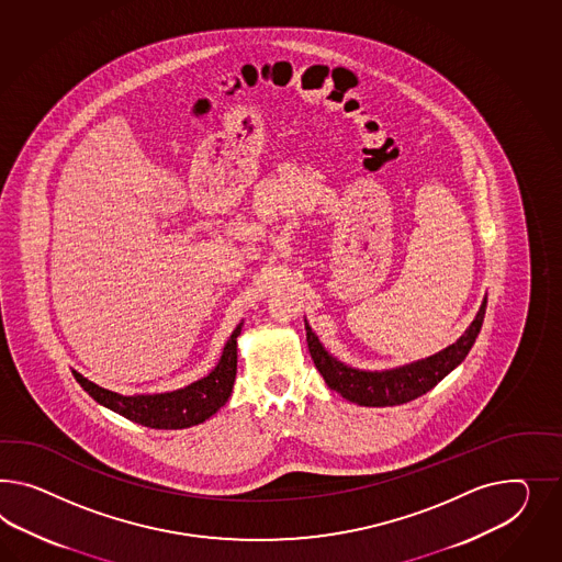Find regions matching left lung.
<instances>
[{
	"instance_id": "8db88e82",
	"label": "left lung",
	"mask_w": 562,
	"mask_h": 562,
	"mask_svg": "<svg viewBox=\"0 0 562 562\" xmlns=\"http://www.w3.org/2000/svg\"><path fill=\"white\" fill-rule=\"evenodd\" d=\"M485 311L486 296L474 321L452 346L441 349L434 356H427L409 364L386 368V370H360V368L344 364L325 349L306 319H304V329H306V344H308L311 358L329 389H334L335 393L362 407H395L425 395L441 379H446L456 366L462 364V360L469 356L483 327Z\"/></svg>"
}]
</instances>
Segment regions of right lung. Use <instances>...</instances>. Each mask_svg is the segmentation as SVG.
<instances>
[{"label": "right lung", "mask_w": 562, "mask_h": 562, "mask_svg": "<svg viewBox=\"0 0 562 562\" xmlns=\"http://www.w3.org/2000/svg\"><path fill=\"white\" fill-rule=\"evenodd\" d=\"M241 327L243 321L228 337L218 362L206 376L176 391L121 395L98 386L77 370L71 372L81 389L102 407L151 429H186L204 424L209 417H213L233 393V382L237 374V337L241 335Z\"/></svg>", "instance_id": "1"}]
</instances>
